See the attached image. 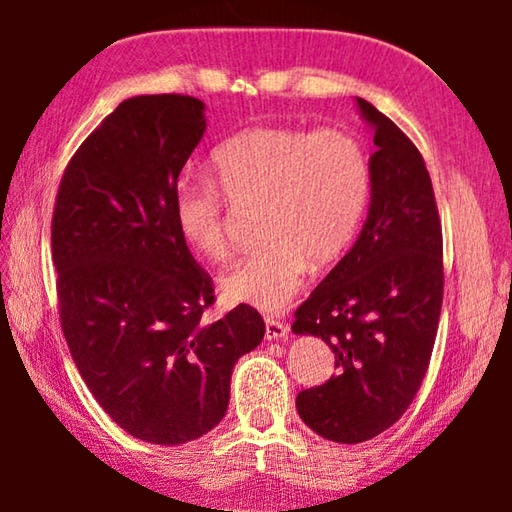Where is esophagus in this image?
Returning a JSON list of instances; mask_svg holds the SVG:
<instances>
[{
	"label": "esophagus",
	"instance_id": "1",
	"mask_svg": "<svg viewBox=\"0 0 512 512\" xmlns=\"http://www.w3.org/2000/svg\"><path fill=\"white\" fill-rule=\"evenodd\" d=\"M289 334V327L280 323V320L275 318H266V339L268 341H277V339H284V336Z\"/></svg>",
	"mask_w": 512,
	"mask_h": 512
}]
</instances>
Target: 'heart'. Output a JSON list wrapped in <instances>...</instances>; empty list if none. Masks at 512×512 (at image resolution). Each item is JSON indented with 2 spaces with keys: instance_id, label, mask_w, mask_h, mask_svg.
<instances>
[{
  "instance_id": "b5f03b06",
  "label": "heart",
  "mask_w": 512,
  "mask_h": 512,
  "mask_svg": "<svg viewBox=\"0 0 512 512\" xmlns=\"http://www.w3.org/2000/svg\"><path fill=\"white\" fill-rule=\"evenodd\" d=\"M212 164L216 183L178 180L171 212L189 248L223 262L232 253L235 210L262 203L264 241L221 277V293L230 302L282 309L305 282L309 262L332 264L357 239L372 171L366 146L354 133L259 124L225 140Z\"/></svg>"
}]
</instances>
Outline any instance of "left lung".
Wrapping results in <instances>:
<instances>
[{
	"instance_id": "8db88e82",
	"label": "left lung",
	"mask_w": 512,
	"mask_h": 512,
	"mask_svg": "<svg viewBox=\"0 0 512 512\" xmlns=\"http://www.w3.org/2000/svg\"><path fill=\"white\" fill-rule=\"evenodd\" d=\"M375 128L368 219L354 246L296 309L293 332L320 336L336 375L296 409L334 443H363L402 418L427 375L443 307V228L420 151L357 99Z\"/></svg>"
}]
</instances>
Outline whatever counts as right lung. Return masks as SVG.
Segmentation results:
<instances>
[{"label": "right lung", "mask_w": 512, "mask_h": 512, "mask_svg": "<svg viewBox=\"0 0 512 512\" xmlns=\"http://www.w3.org/2000/svg\"><path fill=\"white\" fill-rule=\"evenodd\" d=\"M203 101H121L72 155L51 216L58 314L94 400L131 436L183 445L223 420L259 311L205 320L214 284L173 223V187L205 133Z\"/></svg>", "instance_id": "add662e5"}]
</instances>
